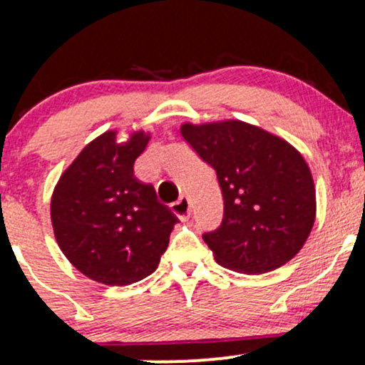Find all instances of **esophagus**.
Listing matches in <instances>:
<instances>
[{
  "label": "esophagus",
  "instance_id": "obj_1",
  "mask_svg": "<svg viewBox=\"0 0 365 365\" xmlns=\"http://www.w3.org/2000/svg\"><path fill=\"white\" fill-rule=\"evenodd\" d=\"M171 211H173V215H177L182 221L188 220V216H190V202H188L187 197H180L177 202L171 204Z\"/></svg>",
  "mask_w": 365,
  "mask_h": 365
}]
</instances>
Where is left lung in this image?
I'll list each match as a JSON object with an SVG mask.
<instances>
[{
    "instance_id": "8db88e82",
    "label": "left lung",
    "mask_w": 365,
    "mask_h": 365,
    "mask_svg": "<svg viewBox=\"0 0 365 365\" xmlns=\"http://www.w3.org/2000/svg\"><path fill=\"white\" fill-rule=\"evenodd\" d=\"M182 137L216 171L225 211L202 235L216 262L261 274L302 249L316 217L311 170L295 148L244 121L182 125Z\"/></svg>"
}]
</instances>
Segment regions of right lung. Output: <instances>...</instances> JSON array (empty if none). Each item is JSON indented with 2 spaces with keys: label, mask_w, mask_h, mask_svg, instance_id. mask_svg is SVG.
<instances>
[{
  "label": "right lung",
  "mask_w": 365,
  "mask_h": 365,
  "mask_svg": "<svg viewBox=\"0 0 365 365\" xmlns=\"http://www.w3.org/2000/svg\"><path fill=\"white\" fill-rule=\"evenodd\" d=\"M149 135L118 144L106 132L87 144L53 192L54 237L70 262L94 282L125 287L156 271L178 217L153 185L133 177Z\"/></svg>",
  "instance_id": "right-lung-1"
}]
</instances>
